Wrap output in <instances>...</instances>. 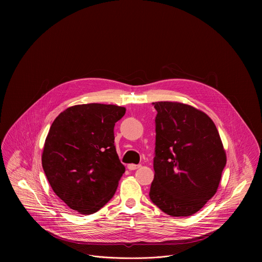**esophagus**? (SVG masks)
<instances>
[{
	"instance_id": "34e87169",
	"label": "esophagus",
	"mask_w": 262,
	"mask_h": 262,
	"mask_svg": "<svg viewBox=\"0 0 262 262\" xmlns=\"http://www.w3.org/2000/svg\"><path fill=\"white\" fill-rule=\"evenodd\" d=\"M139 167H141V164H128V169L129 170H135Z\"/></svg>"
}]
</instances>
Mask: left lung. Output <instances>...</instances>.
I'll return each mask as SVG.
<instances>
[{
    "mask_svg": "<svg viewBox=\"0 0 262 262\" xmlns=\"http://www.w3.org/2000/svg\"><path fill=\"white\" fill-rule=\"evenodd\" d=\"M152 105L157 114L150 200L169 216L187 217L217 191L226 165L223 144L207 114L182 103Z\"/></svg>",
    "mask_w": 262,
    "mask_h": 262,
    "instance_id": "left-lung-1",
    "label": "left lung"
}]
</instances>
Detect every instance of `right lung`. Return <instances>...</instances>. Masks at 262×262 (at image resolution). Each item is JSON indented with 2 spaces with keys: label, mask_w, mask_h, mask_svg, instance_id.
<instances>
[{
  "label": "right lung",
  "mask_w": 262,
  "mask_h": 262,
  "mask_svg": "<svg viewBox=\"0 0 262 262\" xmlns=\"http://www.w3.org/2000/svg\"><path fill=\"white\" fill-rule=\"evenodd\" d=\"M125 112L115 105H76L60 113L49 129L43 170L55 194L79 214L103 208L125 172L114 144L115 123Z\"/></svg>",
  "instance_id": "right-lung-1"
}]
</instances>
